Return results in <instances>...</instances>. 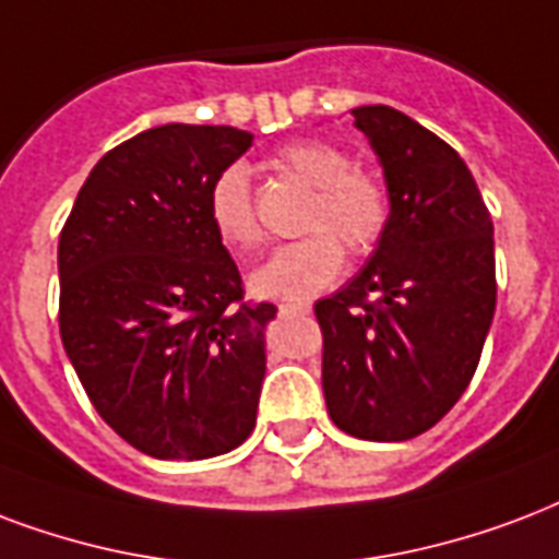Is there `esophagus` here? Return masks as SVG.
Masks as SVG:
<instances>
[{"label": "esophagus", "instance_id": "34e87169", "mask_svg": "<svg viewBox=\"0 0 559 559\" xmlns=\"http://www.w3.org/2000/svg\"><path fill=\"white\" fill-rule=\"evenodd\" d=\"M281 313H287V317H308L310 313V301H287V305H281Z\"/></svg>", "mask_w": 559, "mask_h": 559}]
</instances>
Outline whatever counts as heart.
<instances>
[{
    "label": "heart",
    "instance_id": "1",
    "mask_svg": "<svg viewBox=\"0 0 559 559\" xmlns=\"http://www.w3.org/2000/svg\"><path fill=\"white\" fill-rule=\"evenodd\" d=\"M278 169L313 187L301 231L308 237L281 246L249 275L263 298H310L340 275L346 254L364 258L390 225V193L378 176L355 169L346 148L328 140H296L278 152ZM207 219L216 237L234 251L261 246V223L251 204L246 164H228L207 193Z\"/></svg>",
    "mask_w": 559,
    "mask_h": 559
}]
</instances>
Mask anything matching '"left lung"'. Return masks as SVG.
<instances>
[{
  "instance_id": "obj_1",
  "label": "left lung",
  "mask_w": 559,
  "mask_h": 559,
  "mask_svg": "<svg viewBox=\"0 0 559 559\" xmlns=\"http://www.w3.org/2000/svg\"><path fill=\"white\" fill-rule=\"evenodd\" d=\"M390 193L364 270L317 301L328 416L357 440L433 428L478 369L496 313L492 219L463 157L386 105L352 110Z\"/></svg>"
}]
</instances>
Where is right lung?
I'll return each mask as SVG.
<instances>
[{
	"label": "right lung",
	"mask_w": 559,
	"mask_h": 559,
	"mask_svg": "<svg viewBox=\"0 0 559 559\" xmlns=\"http://www.w3.org/2000/svg\"><path fill=\"white\" fill-rule=\"evenodd\" d=\"M231 126L148 128L93 166L58 242L61 340L96 413L157 460L254 431L270 301H246L207 193L251 146Z\"/></svg>",
	"instance_id": "obj_1"
}]
</instances>
